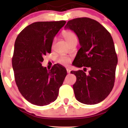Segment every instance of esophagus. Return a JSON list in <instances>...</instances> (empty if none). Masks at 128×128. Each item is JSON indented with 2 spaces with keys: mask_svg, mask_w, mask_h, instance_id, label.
I'll list each match as a JSON object with an SVG mask.
<instances>
[{
  "mask_svg": "<svg viewBox=\"0 0 128 128\" xmlns=\"http://www.w3.org/2000/svg\"><path fill=\"white\" fill-rule=\"evenodd\" d=\"M66 70H67V73H70V69H69V68H67V69H66Z\"/></svg>",
  "mask_w": 128,
  "mask_h": 128,
  "instance_id": "esophagus-1",
  "label": "esophagus"
}]
</instances>
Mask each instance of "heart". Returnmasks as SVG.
Segmentation results:
<instances>
[{
	"mask_svg": "<svg viewBox=\"0 0 128 128\" xmlns=\"http://www.w3.org/2000/svg\"><path fill=\"white\" fill-rule=\"evenodd\" d=\"M64 36L68 43L70 42L73 40H77L76 34L72 31H66L64 34ZM58 62L61 64H64V65H67L70 62V59L67 56H61L59 59Z\"/></svg>",
	"mask_w": 128,
	"mask_h": 128,
	"instance_id": "1",
	"label": "heart"
}]
</instances>
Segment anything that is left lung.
I'll return each instance as SVG.
<instances>
[{
	"label": "left lung",
	"mask_w": 128,
	"mask_h": 128,
	"mask_svg": "<svg viewBox=\"0 0 128 128\" xmlns=\"http://www.w3.org/2000/svg\"><path fill=\"white\" fill-rule=\"evenodd\" d=\"M64 28L74 31L79 41L74 65L90 69L87 74L82 70L70 72L76 76L73 86L75 97L83 104H98L106 98L114 85L118 58L112 38L100 23L87 17L69 20Z\"/></svg>",
	"instance_id": "obj_1"
}]
</instances>
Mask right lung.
I'll return each mask as SVG.
<instances>
[{
	"label": "right lung",
	"mask_w": 128,
	"mask_h": 128,
	"mask_svg": "<svg viewBox=\"0 0 128 128\" xmlns=\"http://www.w3.org/2000/svg\"><path fill=\"white\" fill-rule=\"evenodd\" d=\"M66 21L36 22L18 35L14 44L12 66L15 81L24 98L38 106L56 100L67 74L65 68L55 64L50 70L43 67V57L51 52L54 38Z\"/></svg>",
	"instance_id": "obj_1"
}]
</instances>
